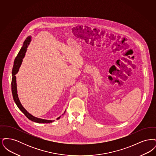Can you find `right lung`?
<instances>
[{
    "instance_id": "obj_1",
    "label": "right lung",
    "mask_w": 156,
    "mask_h": 156,
    "mask_svg": "<svg viewBox=\"0 0 156 156\" xmlns=\"http://www.w3.org/2000/svg\"><path fill=\"white\" fill-rule=\"evenodd\" d=\"M31 36L27 37L26 40L23 43L22 47L21 48L20 51L18 53L17 57L15 58V61H14V65H13V69H12V92L13 98L15 103L17 106V107L19 108V109L23 113H24V115L29 120L31 121H33L34 122H36V123H52V122H54V120L40 119V118L33 116V115H31L30 113H29L23 106L22 105L20 102L19 98L18 95H17L16 76L15 75L18 73L20 67L22 63L23 59L24 58L26 52L27 51V47L30 44V42L31 41ZM65 112L66 111L64 112V114L65 113ZM60 117L61 116L58 117L57 119H59Z\"/></svg>"
}]
</instances>
